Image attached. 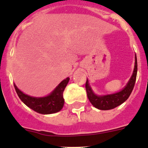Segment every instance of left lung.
Returning <instances> with one entry per match:
<instances>
[{
  "instance_id": "obj_1",
  "label": "left lung",
  "mask_w": 148,
  "mask_h": 148,
  "mask_svg": "<svg viewBox=\"0 0 148 148\" xmlns=\"http://www.w3.org/2000/svg\"><path fill=\"white\" fill-rule=\"evenodd\" d=\"M135 60H136V61H135V68L132 77L129 81V82L127 83V86L118 93L110 94V95L102 96V97L95 95L93 93V92L92 91L91 88L89 86V84H88V81L87 80L86 83H85L87 95H88V99H89L90 103L93 105V106L98 108V109H100V110H110V109L114 108L115 107L121 105L128 99L135 86L136 75H137L138 64L136 55Z\"/></svg>"
}]
</instances>
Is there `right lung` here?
Returning a JSON list of instances; mask_svg holds the SVG:
<instances>
[{
    "label": "right lung",
    "instance_id": "right-lung-1",
    "mask_svg": "<svg viewBox=\"0 0 148 148\" xmlns=\"http://www.w3.org/2000/svg\"><path fill=\"white\" fill-rule=\"evenodd\" d=\"M69 78H66L64 81H62L50 95L42 98H36L25 94L19 89H18L16 84H14V88L20 99L27 106L37 113L49 114L56 113L61 110L64 107V99L63 97V93L69 82Z\"/></svg>",
    "mask_w": 148,
    "mask_h": 148
}]
</instances>
